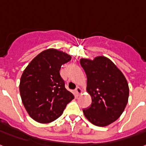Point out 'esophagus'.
<instances>
[{"instance_id":"obj_1","label":"esophagus","mask_w":146,"mask_h":146,"mask_svg":"<svg viewBox=\"0 0 146 146\" xmlns=\"http://www.w3.org/2000/svg\"><path fill=\"white\" fill-rule=\"evenodd\" d=\"M74 92H75L76 96H79L82 94V90L80 89V87H77V88H76V90H75V91H74Z\"/></svg>"}]
</instances>
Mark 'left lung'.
<instances>
[{
  "label": "left lung",
  "instance_id": "8db88e82",
  "mask_svg": "<svg viewBox=\"0 0 146 146\" xmlns=\"http://www.w3.org/2000/svg\"><path fill=\"white\" fill-rule=\"evenodd\" d=\"M80 63L86 74V92L92 104L83 110L85 117L94 125L105 127L117 120L128 102L129 87L123 73L109 58H81Z\"/></svg>",
  "mask_w": 146,
  "mask_h": 146
}]
</instances>
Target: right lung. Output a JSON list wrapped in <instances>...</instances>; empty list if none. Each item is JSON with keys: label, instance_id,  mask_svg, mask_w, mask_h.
Returning <instances> with one entry per match:
<instances>
[{"label": "right lung", "instance_id": "1", "mask_svg": "<svg viewBox=\"0 0 146 146\" xmlns=\"http://www.w3.org/2000/svg\"><path fill=\"white\" fill-rule=\"evenodd\" d=\"M71 60L69 54L49 48L33 59L23 72L19 84L21 101L29 115L38 123L58 119L74 99L60 74L62 65Z\"/></svg>", "mask_w": 146, "mask_h": 146}]
</instances>
